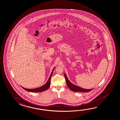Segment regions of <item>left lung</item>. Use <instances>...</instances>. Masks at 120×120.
Listing matches in <instances>:
<instances>
[{
    "label": "left lung",
    "mask_w": 120,
    "mask_h": 120,
    "mask_svg": "<svg viewBox=\"0 0 120 120\" xmlns=\"http://www.w3.org/2000/svg\"><path fill=\"white\" fill-rule=\"evenodd\" d=\"M64 76L66 80V84L67 85L68 87V88L73 92H90V91L92 90L93 89H85L82 88L80 87H79L78 86L74 85L71 82H70L69 80L68 79V78L66 76V73H64Z\"/></svg>",
    "instance_id": "left-lung-1"
}]
</instances>
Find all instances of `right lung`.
Segmentation results:
<instances>
[{
	"mask_svg": "<svg viewBox=\"0 0 120 120\" xmlns=\"http://www.w3.org/2000/svg\"><path fill=\"white\" fill-rule=\"evenodd\" d=\"M55 67L52 70V72L51 73L49 77L48 80H47V82L44 85H42L41 87H38V88H36L34 89H27L26 88H24L23 87H22L23 89H24L25 90L28 91V92H43L45 91L47 89L49 88V87H50V82H51V77L52 76V73H53V72L54 71V70L55 68Z\"/></svg>",
	"mask_w": 120,
	"mask_h": 120,
	"instance_id": "right-lung-1",
	"label": "right lung"
}]
</instances>
